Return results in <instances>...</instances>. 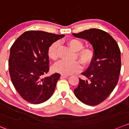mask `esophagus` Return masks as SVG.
<instances>
[{"instance_id": "esophagus-1", "label": "esophagus", "mask_w": 129, "mask_h": 129, "mask_svg": "<svg viewBox=\"0 0 129 129\" xmlns=\"http://www.w3.org/2000/svg\"><path fill=\"white\" fill-rule=\"evenodd\" d=\"M69 76H67V75H64V74H61V77L62 78H67V77H68Z\"/></svg>"}]
</instances>
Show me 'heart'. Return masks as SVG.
I'll list each match as a JSON object with an SVG mask.
<instances>
[{"mask_svg": "<svg viewBox=\"0 0 129 129\" xmlns=\"http://www.w3.org/2000/svg\"><path fill=\"white\" fill-rule=\"evenodd\" d=\"M58 42H55L50 47L48 54L50 58L56 60L58 58L57 49ZM69 47L76 52V57L82 67H86L89 66L94 58V52L91 48H83V43L76 39H71L67 42ZM80 63V64H81ZM79 62H66L60 61L54 66V70L58 73L64 75H70L74 72H79L82 69V66Z\"/></svg>", "mask_w": 129, "mask_h": 129, "instance_id": "obj_1", "label": "heart"}]
</instances>
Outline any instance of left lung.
<instances>
[{"instance_id":"1","label":"left lung","mask_w":129,"mask_h":129,"mask_svg":"<svg viewBox=\"0 0 129 129\" xmlns=\"http://www.w3.org/2000/svg\"><path fill=\"white\" fill-rule=\"evenodd\" d=\"M74 37L89 42L94 58L79 78L74 89L75 96L84 104L95 106L107 99L118 82L121 69L120 50L113 37L105 31L96 28L73 33Z\"/></svg>"}]
</instances>
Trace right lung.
I'll return each mask as SVG.
<instances>
[{
	"label": "right lung",
	"mask_w": 129,
	"mask_h": 129,
	"mask_svg": "<svg viewBox=\"0 0 129 129\" xmlns=\"http://www.w3.org/2000/svg\"><path fill=\"white\" fill-rule=\"evenodd\" d=\"M64 37L42 31H28L11 47L9 59L11 81L20 96L29 103H43L53 94L60 74L45 76L50 69L48 52L54 42Z\"/></svg>",
	"instance_id": "obj_1"
}]
</instances>
